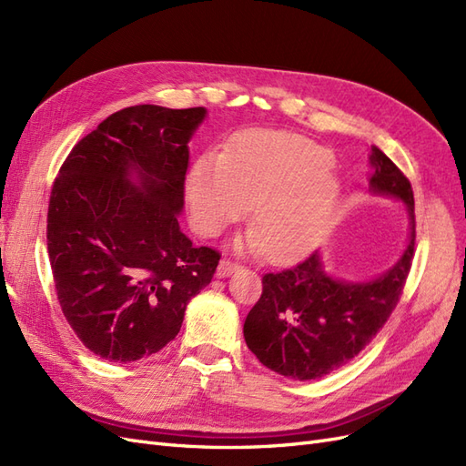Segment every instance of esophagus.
<instances>
[{
    "mask_svg": "<svg viewBox=\"0 0 466 466\" xmlns=\"http://www.w3.org/2000/svg\"><path fill=\"white\" fill-rule=\"evenodd\" d=\"M237 268H238V262H235L231 258H221L219 266H218V276L219 278L229 276V274H233L237 270Z\"/></svg>",
    "mask_w": 466,
    "mask_h": 466,
    "instance_id": "obj_1",
    "label": "esophagus"
}]
</instances>
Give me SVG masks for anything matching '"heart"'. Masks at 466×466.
<instances>
[{"mask_svg": "<svg viewBox=\"0 0 466 466\" xmlns=\"http://www.w3.org/2000/svg\"><path fill=\"white\" fill-rule=\"evenodd\" d=\"M332 153L311 139L248 130L225 149L200 153L187 175L192 219L200 233L219 235L252 202L250 225L268 258H289L327 229L338 200Z\"/></svg>", "mask_w": 466, "mask_h": 466, "instance_id": "obj_1", "label": "heart"}]
</instances>
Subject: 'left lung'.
I'll list each match as a JSON object with an SVG mask.
<instances>
[{"instance_id":"obj_1","label":"left lung","mask_w":466,"mask_h":466,"mask_svg":"<svg viewBox=\"0 0 466 466\" xmlns=\"http://www.w3.org/2000/svg\"><path fill=\"white\" fill-rule=\"evenodd\" d=\"M373 192L404 200L412 233L399 264L368 284L324 274L319 252L262 276V295L245 320V340L262 365L309 380L329 375L368 346L397 307L414 258L416 223L410 180L379 147H371Z\"/></svg>"}]
</instances>
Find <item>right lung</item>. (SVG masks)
<instances>
[{
  "mask_svg": "<svg viewBox=\"0 0 466 466\" xmlns=\"http://www.w3.org/2000/svg\"><path fill=\"white\" fill-rule=\"evenodd\" d=\"M204 116V106L122 108L79 139L54 180L46 238L56 295L98 358L157 354L216 274L219 250L194 247L177 219L187 144Z\"/></svg>",
  "mask_w": 466,
  "mask_h": 466,
  "instance_id": "add662e5",
  "label": "right lung"
}]
</instances>
